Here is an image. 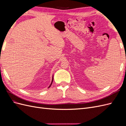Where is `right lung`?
Instances as JSON below:
<instances>
[{
    "mask_svg": "<svg viewBox=\"0 0 126 126\" xmlns=\"http://www.w3.org/2000/svg\"><path fill=\"white\" fill-rule=\"evenodd\" d=\"M53 79H53V77H52V81H51V84H50V86H49V87H48V88H50V86H51V84H52V81H53Z\"/></svg>",
    "mask_w": 126,
    "mask_h": 126,
    "instance_id": "add662e5",
    "label": "right lung"
}]
</instances>
